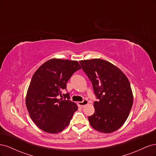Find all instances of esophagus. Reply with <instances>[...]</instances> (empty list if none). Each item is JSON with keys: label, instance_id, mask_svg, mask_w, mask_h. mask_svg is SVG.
Returning a JSON list of instances; mask_svg holds the SVG:
<instances>
[{"label": "esophagus", "instance_id": "1", "mask_svg": "<svg viewBox=\"0 0 156 156\" xmlns=\"http://www.w3.org/2000/svg\"><path fill=\"white\" fill-rule=\"evenodd\" d=\"M77 104L79 107H81V108H83L84 106L88 104V100H84L83 101H79L77 103Z\"/></svg>", "mask_w": 156, "mask_h": 156}]
</instances>
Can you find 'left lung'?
<instances>
[{"label": "left lung", "mask_w": 156, "mask_h": 156, "mask_svg": "<svg viewBox=\"0 0 156 156\" xmlns=\"http://www.w3.org/2000/svg\"><path fill=\"white\" fill-rule=\"evenodd\" d=\"M79 62L100 100L94 103L95 111L88 116L90 124L101 133L116 131L125 123L133 105L128 79L119 68L105 60L94 58Z\"/></svg>", "instance_id": "8db88e82"}]
</instances>
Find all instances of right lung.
Listing matches in <instances>:
<instances>
[{
    "label": "right lung",
    "instance_id": "add662e5",
    "mask_svg": "<svg viewBox=\"0 0 156 156\" xmlns=\"http://www.w3.org/2000/svg\"><path fill=\"white\" fill-rule=\"evenodd\" d=\"M76 60L51 58L39 67L33 75L28 88L25 103L30 117L42 131L58 133L69 124L76 103L58 98L66 89V83L74 72L81 69ZM68 98V100L65 98Z\"/></svg>",
    "mask_w": 156,
    "mask_h": 156
}]
</instances>
